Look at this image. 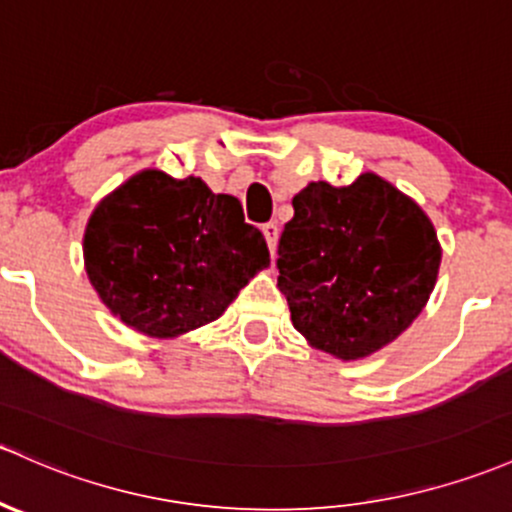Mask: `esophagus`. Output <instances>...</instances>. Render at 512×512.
Listing matches in <instances>:
<instances>
[{"label":"esophagus","mask_w":512,"mask_h":512,"mask_svg":"<svg viewBox=\"0 0 512 512\" xmlns=\"http://www.w3.org/2000/svg\"><path fill=\"white\" fill-rule=\"evenodd\" d=\"M261 232H263V236H266L268 251H271V254H276V244H278V224H276V222L263 224Z\"/></svg>","instance_id":"34e87169"}]
</instances>
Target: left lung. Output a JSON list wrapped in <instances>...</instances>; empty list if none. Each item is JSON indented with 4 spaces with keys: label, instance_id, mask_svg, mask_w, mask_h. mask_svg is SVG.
I'll return each mask as SVG.
<instances>
[{
    "label": "left lung",
    "instance_id": "1",
    "mask_svg": "<svg viewBox=\"0 0 512 512\" xmlns=\"http://www.w3.org/2000/svg\"><path fill=\"white\" fill-rule=\"evenodd\" d=\"M278 244V288L307 344L366 359L415 322L437 283L442 246L412 197L376 173L293 197Z\"/></svg>",
    "mask_w": 512,
    "mask_h": 512
}]
</instances>
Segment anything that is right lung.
<instances>
[{"instance_id":"right-lung-1","label":"right lung","mask_w":512,"mask_h":512,"mask_svg":"<svg viewBox=\"0 0 512 512\" xmlns=\"http://www.w3.org/2000/svg\"><path fill=\"white\" fill-rule=\"evenodd\" d=\"M82 256L109 312L151 339L214 322L271 266L266 239L244 222L236 197L156 168L102 197L87 219Z\"/></svg>"}]
</instances>
